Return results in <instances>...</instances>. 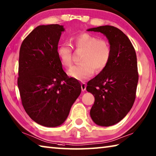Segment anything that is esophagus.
Segmentation results:
<instances>
[{"label":"esophagus","mask_w":156,"mask_h":156,"mask_svg":"<svg viewBox=\"0 0 156 156\" xmlns=\"http://www.w3.org/2000/svg\"><path fill=\"white\" fill-rule=\"evenodd\" d=\"M86 88H87V84L85 83H82L81 84V89L83 91H84V90H86Z\"/></svg>","instance_id":"esophagus-1"}]
</instances>
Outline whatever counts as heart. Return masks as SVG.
<instances>
[{
  "label": "heart",
  "instance_id": "obj_1",
  "mask_svg": "<svg viewBox=\"0 0 156 156\" xmlns=\"http://www.w3.org/2000/svg\"><path fill=\"white\" fill-rule=\"evenodd\" d=\"M73 46L77 49L84 50L81 58L82 63L76 65L68 71L69 75L79 80L90 78L94 73L105 67L111 56V49L108 42L98 39L96 37L87 33L78 34L72 38ZM58 58L64 66L72 64V48L70 44H60L56 50Z\"/></svg>",
  "mask_w": 156,
  "mask_h": 156
}]
</instances>
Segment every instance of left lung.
Listing matches in <instances>:
<instances>
[{
    "label": "left lung",
    "mask_w": 156,
    "mask_h": 156,
    "mask_svg": "<svg viewBox=\"0 0 156 156\" xmlns=\"http://www.w3.org/2000/svg\"><path fill=\"white\" fill-rule=\"evenodd\" d=\"M87 30L102 33L111 49L108 63L87 83V90L95 97L90 115L98 126H113L126 117L134 102L138 81L136 55L129 38L117 28L106 25Z\"/></svg>",
    "instance_id": "8db88e82"
}]
</instances>
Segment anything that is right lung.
<instances>
[{
  "label": "right lung",
  "instance_id": "obj_1",
  "mask_svg": "<svg viewBox=\"0 0 156 156\" xmlns=\"http://www.w3.org/2000/svg\"><path fill=\"white\" fill-rule=\"evenodd\" d=\"M64 30L59 24L38 26L20 49L18 86L22 106L35 122L45 127L63 124L81 93L80 84L67 76L56 52Z\"/></svg>",
  "mask_w": 156,
  "mask_h": 156
}]
</instances>
